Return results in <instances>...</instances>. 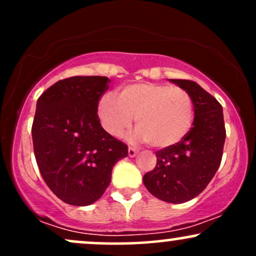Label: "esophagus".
Wrapping results in <instances>:
<instances>
[{
	"instance_id": "esophagus-1",
	"label": "esophagus",
	"mask_w": 256,
	"mask_h": 256,
	"mask_svg": "<svg viewBox=\"0 0 256 256\" xmlns=\"http://www.w3.org/2000/svg\"><path fill=\"white\" fill-rule=\"evenodd\" d=\"M128 156L130 158H134L137 155V152H138V150L136 148H132V146H128Z\"/></svg>"
}]
</instances>
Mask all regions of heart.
<instances>
[{
	"instance_id": "heart-1",
	"label": "heart",
	"mask_w": 256,
	"mask_h": 256,
	"mask_svg": "<svg viewBox=\"0 0 256 256\" xmlns=\"http://www.w3.org/2000/svg\"><path fill=\"white\" fill-rule=\"evenodd\" d=\"M102 126L114 137H122L136 118V137L155 148L177 144L192 125L194 104L188 91L158 83L125 86L119 98L106 94L98 102Z\"/></svg>"
}]
</instances>
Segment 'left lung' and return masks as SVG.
Listing matches in <instances>:
<instances>
[{
	"label": "left lung",
	"mask_w": 256,
	"mask_h": 256,
	"mask_svg": "<svg viewBox=\"0 0 256 256\" xmlns=\"http://www.w3.org/2000/svg\"><path fill=\"white\" fill-rule=\"evenodd\" d=\"M188 91L194 104L190 131L177 144L155 152L156 166L146 173L148 192L170 204H183L200 195L218 171L226 130L222 104L198 83L170 79Z\"/></svg>",
	"instance_id": "8db88e82"
}]
</instances>
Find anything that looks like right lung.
<instances>
[{
    "label": "right lung",
    "mask_w": 256,
    "mask_h": 256,
    "mask_svg": "<svg viewBox=\"0 0 256 256\" xmlns=\"http://www.w3.org/2000/svg\"><path fill=\"white\" fill-rule=\"evenodd\" d=\"M107 77L66 78L48 88L37 101L32 140L38 168L49 189L72 206H89L110 183L116 161L128 146L100 124L98 102Z\"/></svg>",
    "instance_id": "obj_1"
}]
</instances>
